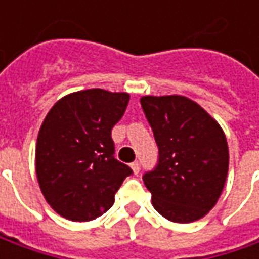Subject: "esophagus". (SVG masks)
Segmentation results:
<instances>
[{
  "instance_id": "1",
  "label": "esophagus",
  "mask_w": 259,
  "mask_h": 259,
  "mask_svg": "<svg viewBox=\"0 0 259 259\" xmlns=\"http://www.w3.org/2000/svg\"><path fill=\"white\" fill-rule=\"evenodd\" d=\"M131 168H133L134 174H138V173H140V170H141V167H140V163H138V161H134V163L131 164Z\"/></svg>"
}]
</instances>
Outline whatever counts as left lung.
Instances as JSON below:
<instances>
[{
    "label": "left lung",
    "instance_id": "left-lung-1",
    "mask_svg": "<svg viewBox=\"0 0 259 259\" xmlns=\"http://www.w3.org/2000/svg\"><path fill=\"white\" fill-rule=\"evenodd\" d=\"M158 147V161L143 176L154 209L177 224L194 222L224 190L229 150L221 125L180 95L140 99Z\"/></svg>",
    "mask_w": 259,
    "mask_h": 259
}]
</instances>
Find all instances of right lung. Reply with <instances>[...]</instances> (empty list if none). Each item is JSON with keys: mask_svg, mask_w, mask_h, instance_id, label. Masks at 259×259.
Here are the masks:
<instances>
[{"mask_svg": "<svg viewBox=\"0 0 259 259\" xmlns=\"http://www.w3.org/2000/svg\"><path fill=\"white\" fill-rule=\"evenodd\" d=\"M130 95L88 89L66 95L46 115L35 145V173L52 209L73 222L112 207L133 170L115 158L111 131Z\"/></svg>", "mask_w": 259, "mask_h": 259, "instance_id": "obj_1", "label": "right lung"}]
</instances>
